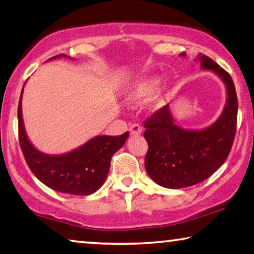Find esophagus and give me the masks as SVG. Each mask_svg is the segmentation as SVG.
<instances>
[{
  "label": "esophagus",
  "instance_id": "obj_1",
  "mask_svg": "<svg viewBox=\"0 0 254 254\" xmlns=\"http://www.w3.org/2000/svg\"><path fill=\"white\" fill-rule=\"evenodd\" d=\"M128 130H130V133H131L132 135H139V134H141L142 127H140L139 124L134 123V124H132V126L130 127V128H128Z\"/></svg>",
  "mask_w": 254,
  "mask_h": 254
}]
</instances>
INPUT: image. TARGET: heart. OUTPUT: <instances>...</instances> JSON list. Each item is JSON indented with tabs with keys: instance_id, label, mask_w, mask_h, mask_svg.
<instances>
[{
	"instance_id": "b5f03b06",
	"label": "heart",
	"mask_w": 254,
	"mask_h": 254,
	"mask_svg": "<svg viewBox=\"0 0 254 254\" xmlns=\"http://www.w3.org/2000/svg\"><path fill=\"white\" fill-rule=\"evenodd\" d=\"M160 79L157 76L143 78L136 82L128 94V102L132 104H140L148 99L156 92L159 87Z\"/></svg>"
}]
</instances>
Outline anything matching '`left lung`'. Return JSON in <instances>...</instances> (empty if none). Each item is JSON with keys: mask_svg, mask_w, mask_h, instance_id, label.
Returning <instances> with one entry per match:
<instances>
[{"mask_svg": "<svg viewBox=\"0 0 254 254\" xmlns=\"http://www.w3.org/2000/svg\"><path fill=\"white\" fill-rule=\"evenodd\" d=\"M187 56V53L180 54ZM201 67L212 71L226 87L227 99L223 113L210 127L188 130L179 127L170 105L154 113L144 122L148 152L144 167L160 187L182 189L211 176L224 164L236 132L237 97L234 82L226 71L210 58L198 56Z\"/></svg>", "mask_w": 254, "mask_h": 254, "instance_id": "8db88e82", "label": "left lung"}]
</instances>
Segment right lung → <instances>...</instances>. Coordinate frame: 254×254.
<instances>
[{"mask_svg":"<svg viewBox=\"0 0 254 254\" xmlns=\"http://www.w3.org/2000/svg\"><path fill=\"white\" fill-rule=\"evenodd\" d=\"M66 58L60 54L50 60ZM22 92L18 107L19 141L28 166L40 182L55 191L73 195H89L107 178L113 155L126 143L128 132L119 136L97 135L82 146L63 155H47L28 139L22 119Z\"/></svg>","mask_w":254,"mask_h":254,"instance_id":"add662e5","label":"right lung"}]
</instances>
